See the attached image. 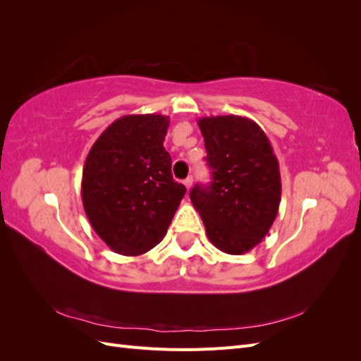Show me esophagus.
<instances>
[{
	"mask_svg": "<svg viewBox=\"0 0 361 361\" xmlns=\"http://www.w3.org/2000/svg\"><path fill=\"white\" fill-rule=\"evenodd\" d=\"M183 185H185V187H187V190H190V188L192 187V178H191V176H188L187 179L183 180Z\"/></svg>",
	"mask_w": 361,
	"mask_h": 361,
	"instance_id": "obj_1",
	"label": "esophagus"
}]
</instances>
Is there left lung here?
Listing matches in <instances>:
<instances>
[{
	"label": "left lung",
	"instance_id": "1",
	"mask_svg": "<svg viewBox=\"0 0 361 361\" xmlns=\"http://www.w3.org/2000/svg\"><path fill=\"white\" fill-rule=\"evenodd\" d=\"M212 170L209 187L195 185L190 197L209 241L227 255H244L274 223L281 180L279 161L262 128L243 116L199 118Z\"/></svg>",
	"mask_w": 361,
	"mask_h": 361
}]
</instances>
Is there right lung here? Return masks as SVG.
I'll return each mask as SVG.
<instances>
[{
    "label": "right lung",
    "instance_id": "right-lung-1",
    "mask_svg": "<svg viewBox=\"0 0 361 361\" xmlns=\"http://www.w3.org/2000/svg\"><path fill=\"white\" fill-rule=\"evenodd\" d=\"M169 125L162 114L123 116L104 130L85 158V215L118 255L138 256L159 244L187 192L171 176L164 147Z\"/></svg>",
    "mask_w": 361,
    "mask_h": 361
}]
</instances>
